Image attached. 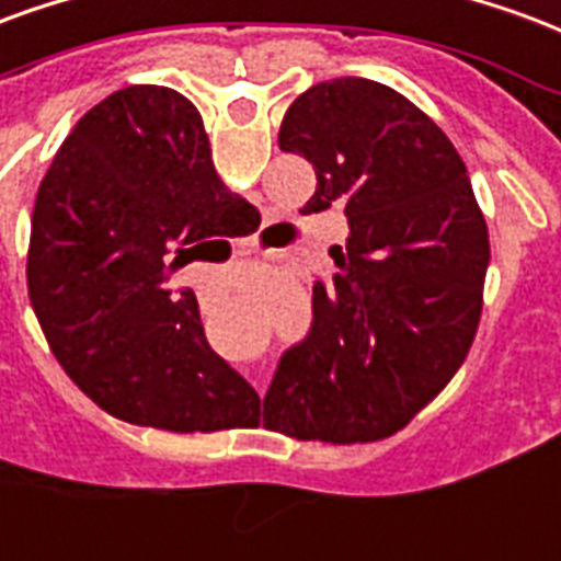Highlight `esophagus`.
<instances>
[{
    "label": "esophagus",
    "instance_id": "obj_1",
    "mask_svg": "<svg viewBox=\"0 0 561 561\" xmlns=\"http://www.w3.org/2000/svg\"><path fill=\"white\" fill-rule=\"evenodd\" d=\"M249 375H252V383L259 386L261 392H264V386H267V375H264V368H252Z\"/></svg>",
    "mask_w": 561,
    "mask_h": 561
}]
</instances>
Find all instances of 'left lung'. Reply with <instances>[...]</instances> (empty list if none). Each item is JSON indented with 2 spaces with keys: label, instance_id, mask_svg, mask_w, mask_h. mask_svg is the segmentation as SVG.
<instances>
[{
  "label": "left lung",
  "instance_id": "1",
  "mask_svg": "<svg viewBox=\"0 0 561 561\" xmlns=\"http://www.w3.org/2000/svg\"><path fill=\"white\" fill-rule=\"evenodd\" d=\"M279 148L342 205L351 238L333 285H314L312 333L282 356L264 428L365 443L396 434L470 354L491 240L470 172L425 112L363 77L318 82L288 106Z\"/></svg>",
  "mask_w": 561,
  "mask_h": 561
}]
</instances>
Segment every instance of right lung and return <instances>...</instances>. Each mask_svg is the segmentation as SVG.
I'll return each mask as SVG.
<instances>
[{
  "label": "right lung",
  "mask_w": 561,
  "mask_h": 561,
  "mask_svg": "<svg viewBox=\"0 0 561 561\" xmlns=\"http://www.w3.org/2000/svg\"><path fill=\"white\" fill-rule=\"evenodd\" d=\"M249 210L175 89L127 85L73 124L37 186L28 300L61 368L110 416L175 434L259 425V392L210 351L196 294L165 288L193 242L243 238Z\"/></svg>",
  "instance_id": "1"
}]
</instances>
